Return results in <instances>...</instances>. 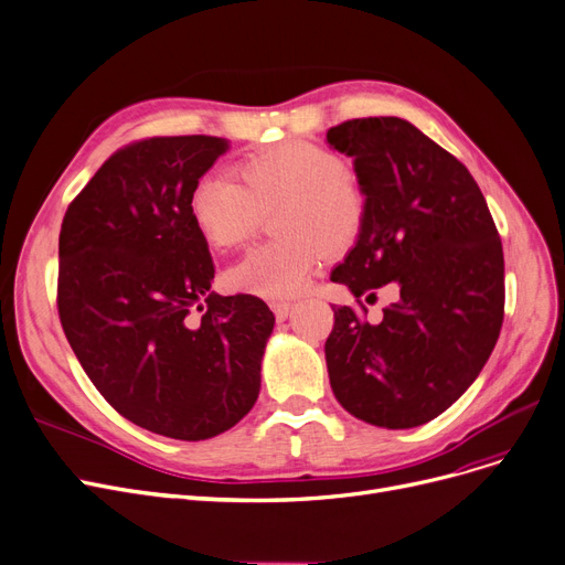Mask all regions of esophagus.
Returning a JSON list of instances; mask_svg holds the SVG:
<instances>
[{
  "label": "esophagus",
  "instance_id": "34e87169",
  "mask_svg": "<svg viewBox=\"0 0 565 565\" xmlns=\"http://www.w3.org/2000/svg\"><path fill=\"white\" fill-rule=\"evenodd\" d=\"M269 307H273V311H275V316H277V321H286L290 309H292L290 302H273Z\"/></svg>",
  "mask_w": 565,
  "mask_h": 565
}]
</instances>
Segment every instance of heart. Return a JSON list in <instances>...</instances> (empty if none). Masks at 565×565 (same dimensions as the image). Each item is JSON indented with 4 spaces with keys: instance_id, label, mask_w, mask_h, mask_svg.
<instances>
[{
    "instance_id": "obj_1",
    "label": "heart",
    "mask_w": 565,
    "mask_h": 565,
    "mask_svg": "<svg viewBox=\"0 0 565 565\" xmlns=\"http://www.w3.org/2000/svg\"><path fill=\"white\" fill-rule=\"evenodd\" d=\"M237 184L207 175L189 193V214L218 249H233L256 235L265 214L277 212L281 239L258 244L228 269V284L252 296L284 300L300 292L326 254L355 242L364 222V193L341 157L323 145L288 140L237 166Z\"/></svg>"
}]
</instances>
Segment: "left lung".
I'll return each instance as SVG.
<instances>
[{
	"mask_svg": "<svg viewBox=\"0 0 565 565\" xmlns=\"http://www.w3.org/2000/svg\"><path fill=\"white\" fill-rule=\"evenodd\" d=\"M353 157L364 193L355 247L330 279L355 298L395 284L379 323L332 307L326 362L355 418L411 429L450 408L482 372L503 326V247L469 168L399 117L349 119L328 131Z\"/></svg>",
	"mask_w": 565,
	"mask_h": 565,
	"instance_id": "obj_1",
	"label": "left lung"
}]
</instances>
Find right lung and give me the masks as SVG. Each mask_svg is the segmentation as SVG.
<instances>
[{
  "mask_svg": "<svg viewBox=\"0 0 565 565\" xmlns=\"http://www.w3.org/2000/svg\"><path fill=\"white\" fill-rule=\"evenodd\" d=\"M228 140L159 136L117 150L68 205L60 231L64 334L104 399L134 425L205 440L260 392L275 313L216 296L189 193Z\"/></svg>",
  "mask_w": 565,
  "mask_h": 565,
  "instance_id": "1",
  "label": "right lung"
}]
</instances>
